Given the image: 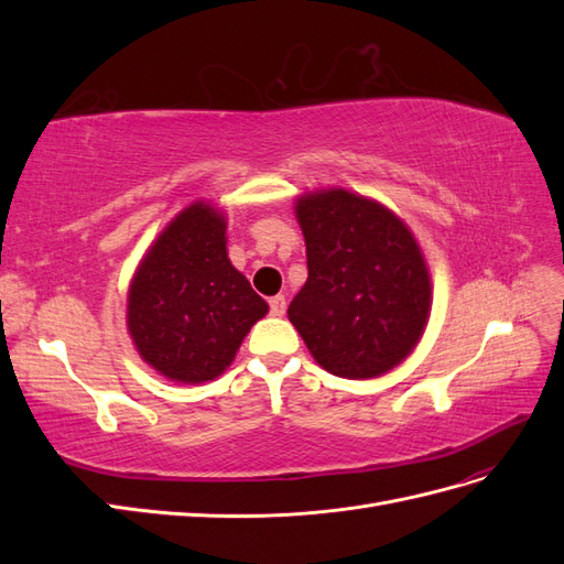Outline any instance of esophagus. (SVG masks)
I'll list each match as a JSON object with an SVG mask.
<instances>
[{
  "instance_id": "obj_1",
  "label": "esophagus",
  "mask_w": 564,
  "mask_h": 564,
  "mask_svg": "<svg viewBox=\"0 0 564 564\" xmlns=\"http://www.w3.org/2000/svg\"><path fill=\"white\" fill-rule=\"evenodd\" d=\"M268 305H270V315L282 317L284 311H286V299H284L282 294H278V296H272V299L268 301Z\"/></svg>"
}]
</instances>
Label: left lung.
Listing matches in <instances>:
<instances>
[{
    "mask_svg": "<svg viewBox=\"0 0 564 564\" xmlns=\"http://www.w3.org/2000/svg\"><path fill=\"white\" fill-rule=\"evenodd\" d=\"M308 282L289 319L315 360L336 377L371 379L400 365L423 334L431 278L402 220L348 191L296 204Z\"/></svg>",
    "mask_w": 564,
    "mask_h": 564,
    "instance_id": "left-lung-1",
    "label": "left lung"
}]
</instances>
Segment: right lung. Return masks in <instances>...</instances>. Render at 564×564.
I'll list each match as a JSON object with an SVG mask.
<instances>
[{
	"instance_id": "add662e5",
	"label": "right lung",
	"mask_w": 564,
	"mask_h": 564,
	"mask_svg": "<svg viewBox=\"0 0 564 564\" xmlns=\"http://www.w3.org/2000/svg\"><path fill=\"white\" fill-rule=\"evenodd\" d=\"M268 313L228 261L226 220L209 204L181 212L150 247L129 289V332L143 360L166 379H216Z\"/></svg>"
}]
</instances>
